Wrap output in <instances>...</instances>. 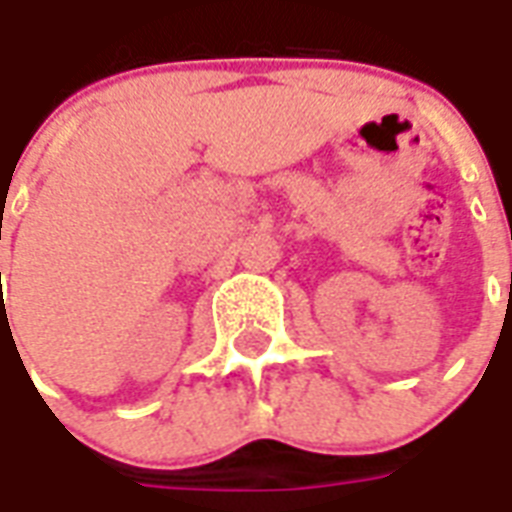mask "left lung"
Listing matches in <instances>:
<instances>
[{
    "label": "left lung",
    "instance_id": "1",
    "mask_svg": "<svg viewBox=\"0 0 512 512\" xmlns=\"http://www.w3.org/2000/svg\"><path fill=\"white\" fill-rule=\"evenodd\" d=\"M510 295H512V275H510Z\"/></svg>",
    "mask_w": 512,
    "mask_h": 512
}]
</instances>
